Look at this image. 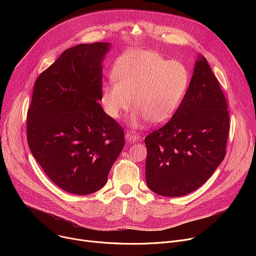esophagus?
I'll list each match as a JSON object with an SVG mask.
<instances>
[{
    "label": "esophagus",
    "mask_w": 256,
    "mask_h": 256,
    "mask_svg": "<svg viewBox=\"0 0 256 256\" xmlns=\"http://www.w3.org/2000/svg\"><path fill=\"white\" fill-rule=\"evenodd\" d=\"M140 136L134 132H126V140L128 142H138Z\"/></svg>",
    "instance_id": "34e87169"
}]
</instances>
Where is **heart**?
<instances>
[{
	"instance_id": "b5f03b06",
	"label": "heart",
	"mask_w": 256,
	"mask_h": 256,
	"mask_svg": "<svg viewBox=\"0 0 256 256\" xmlns=\"http://www.w3.org/2000/svg\"><path fill=\"white\" fill-rule=\"evenodd\" d=\"M114 82L102 86L101 103L106 114L118 120L132 100L136 109L128 122L136 128L146 118L152 124L167 122L176 112L190 80L186 68L166 60L150 50H136L124 54L114 70Z\"/></svg>"
}]
</instances>
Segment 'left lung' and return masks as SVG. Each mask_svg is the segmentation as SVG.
<instances>
[{
	"mask_svg": "<svg viewBox=\"0 0 256 256\" xmlns=\"http://www.w3.org/2000/svg\"><path fill=\"white\" fill-rule=\"evenodd\" d=\"M220 85L198 54L188 89L171 120L144 138L146 182L157 194H188L214 174L226 155L229 112Z\"/></svg>",
	"mask_w": 256,
	"mask_h": 256,
	"instance_id": "8db88e82",
	"label": "left lung"
}]
</instances>
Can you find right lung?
<instances>
[{
    "label": "right lung",
    "mask_w": 256,
    "mask_h": 256,
    "mask_svg": "<svg viewBox=\"0 0 256 256\" xmlns=\"http://www.w3.org/2000/svg\"><path fill=\"white\" fill-rule=\"evenodd\" d=\"M110 48L95 42L68 48L34 84L30 151L54 184L72 194L102 188L124 147L122 128L99 103L102 62Z\"/></svg>",
    "instance_id": "right-lung-1"
}]
</instances>
